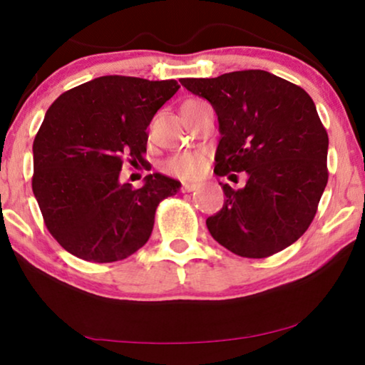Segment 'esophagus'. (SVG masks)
<instances>
[{"label":"esophagus","mask_w":365,"mask_h":365,"mask_svg":"<svg viewBox=\"0 0 365 365\" xmlns=\"http://www.w3.org/2000/svg\"><path fill=\"white\" fill-rule=\"evenodd\" d=\"M199 189V184H192V182H182V191L184 192H192Z\"/></svg>","instance_id":"1"}]
</instances>
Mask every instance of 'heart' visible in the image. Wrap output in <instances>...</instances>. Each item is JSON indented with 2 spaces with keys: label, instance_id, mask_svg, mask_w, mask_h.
Here are the masks:
<instances>
[{
  "label": "heart",
  "instance_id": "obj_1",
  "mask_svg": "<svg viewBox=\"0 0 365 365\" xmlns=\"http://www.w3.org/2000/svg\"><path fill=\"white\" fill-rule=\"evenodd\" d=\"M197 103H201L199 99H189L182 104L181 109L196 106ZM206 168V156L204 153L199 151H189V153H179L174 154L164 164L166 173L173 174V176L181 178V179H194L199 178Z\"/></svg>",
  "mask_w": 365,
  "mask_h": 365
}]
</instances>
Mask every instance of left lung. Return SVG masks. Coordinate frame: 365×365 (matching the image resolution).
<instances>
[{
  "label": "left lung",
  "mask_w": 365,
  "mask_h": 365,
  "mask_svg": "<svg viewBox=\"0 0 365 365\" xmlns=\"http://www.w3.org/2000/svg\"><path fill=\"white\" fill-rule=\"evenodd\" d=\"M181 84L217 114L214 173L247 174L242 189L219 182L226 199L207 217L211 236L241 257H269L291 246L311 226L329 178V138L311 96L262 69Z\"/></svg>",
  "instance_id": "left-lung-1"
}]
</instances>
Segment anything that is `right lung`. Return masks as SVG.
<instances>
[{
	"label": "right lung",
	"mask_w": 365,
	"mask_h": 365,
	"mask_svg": "<svg viewBox=\"0 0 365 365\" xmlns=\"http://www.w3.org/2000/svg\"><path fill=\"white\" fill-rule=\"evenodd\" d=\"M178 81L101 76L63 93L33 143V192L51 236L89 262L126 259L148 242L159 202L181 182L154 173L134 189L123 163L144 161L146 129Z\"/></svg>",
	"instance_id": "obj_1"
}]
</instances>
